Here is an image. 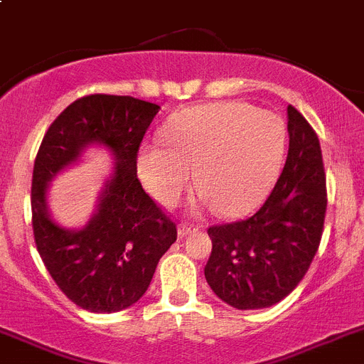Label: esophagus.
Here are the masks:
<instances>
[{"instance_id":"esophagus-1","label":"esophagus","mask_w":364,"mask_h":364,"mask_svg":"<svg viewBox=\"0 0 364 364\" xmlns=\"http://www.w3.org/2000/svg\"><path fill=\"white\" fill-rule=\"evenodd\" d=\"M196 230H198V228H196L194 225H190V223H181V225L178 227L179 237H185V235L192 234V232H196Z\"/></svg>"}]
</instances>
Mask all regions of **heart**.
Returning <instances> with one entry per match:
<instances>
[{
	"label": "heart",
	"instance_id": "heart-1",
	"mask_svg": "<svg viewBox=\"0 0 364 364\" xmlns=\"http://www.w3.org/2000/svg\"><path fill=\"white\" fill-rule=\"evenodd\" d=\"M161 139L165 146H141L136 159L137 176L154 199L176 205L194 172L198 206L235 218L252 210L276 179L287 129L276 114L219 101L172 116Z\"/></svg>",
	"mask_w": 364,
	"mask_h": 364
}]
</instances>
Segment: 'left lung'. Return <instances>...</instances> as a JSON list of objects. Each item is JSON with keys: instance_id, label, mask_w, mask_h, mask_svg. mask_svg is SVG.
<instances>
[{"instance_id": "left-lung-1", "label": "left lung", "mask_w": 364, "mask_h": 364, "mask_svg": "<svg viewBox=\"0 0 364 364\" xmlns=\"http://www.w3.org/2000/svg\"><path fill=\"white\" fill-rule=\"evenodd\" d=\"M287 117V163L264 205L245 221L208 228L212 254L206 283L237 310L268 309L284 299L319 248L326 212L321 145L292 105Z\"/></svg>"}]
</instances>
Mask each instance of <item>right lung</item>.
I'll return each mask as SVG.
<instances>
[{
  "label": "right lung",
  "mask_w": 364,
  "mask_h": 364,
  "mask_svg": "<svg viewBox=\"0 0 364 364\" xmlns=\"http://www.w3.org/2000/svg\"><path fill=\"white\" fill-rule=\"evenodd\" d=\"M159 109L130 96H85L55 117L36 156V247L61 292L88 312L112 314L137 303L161 255L178 237L176 225L150 199L136 174L137 150ZM90 146L109 149L114 168L91 219L81 229H67L51 218L48 186Z\"/></svg>",
  "instance_id": "right-lung-1"
}]
</instances>
